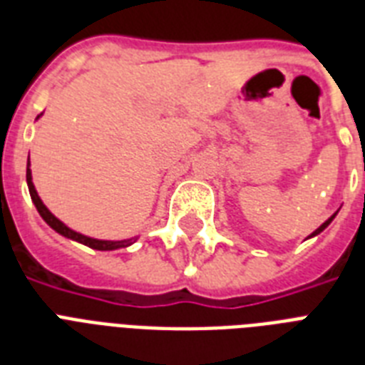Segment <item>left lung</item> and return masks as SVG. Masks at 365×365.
<instances>
[{
	"instance_id": "8db88e82",
	"label": "left lung",
	"mask_w": 365,
	"mask_h": 365,
	"mask_svg": "<svg viewBox=\"0 0 365 365\" xmlns=\"http://www.w3.org/2000/svg\"><path fill=\"white\" fill-rule=\"evenodd\" d=\"M334 217H335V214H334V216H331V217H329V220H326V222H324L322 225H320V227H318L317 231H314V233L311 235V237H314V235H318V233H320V231H324V229L328 227V225H329V223H331V220H334Z\"/></svg>"
}]
</instances>
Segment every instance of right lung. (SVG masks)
<instances>
[{"label":"right lung","instance_id":"right-lung-1","mask_svg":"<svg viewBox=\"0 0 365 365\" xmlns=\"http://www.w3.org/2000/svg\"><path fill=\"white\" fill-rule=\"evenodd\" d=\"M26 180H28V189H30L31 200H34V205H36L37 212H39V216H41L43 220H45V222H47L48 225L54 229V231H56V233L64 235V237H68V239L77 240V242L85 244V246H88V248H94V250H117V248H125V246L132 244V239L130 240H117V242H111V240L88 239V237H85V235H79V233H76V231H71V229L66 227L64 223L60 222V220H56V217H54L53 214L47 210V206L41 202V199H39V195H37L36 187H34V183H31L30 168H26Z\"/></svg>","mask_w":365,"mask_h":365}]
</instances>
